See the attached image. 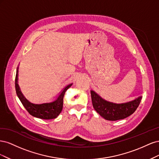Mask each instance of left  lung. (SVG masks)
<instances>
[{
	"mask_svg": "<svg viewBox=\"0 0 159 159\" xmlns=\"http://www.w3.org/2000/svg\"><path fill=\"white\" fill-rule=\"evenodd\" d=\"M93 108L101 116L109 121L123 119L132 115L140 104L142 97L125 103H113L107 102L93 91H91Z\"/></svg>",
	"mask_w": 159,
	"mask_h": 159,
	"instance_id": "1",
	"label": "left lung"
}]
</instances>
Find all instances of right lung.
<instances>
[{"label":"right lung","instance_id":"add662e5","mask_svg":"<svg viewBox=\"0 0 159 159\" xmlns=\"http://www.w3.org/2000/svg\"><path fill=\"white\" fill-rule=\"evenodd\" d=\"M18 70L16 71L15 78V89L16 92L19 99L20 100L23 106L25 107L27 111L32 116L40 118L42 119H55L61 113L62 107H63V100L64 96L66 90L70 88L72 84L67 85L66 87L62 90L60 95L57 97V99L54 102L49 103L43 104H33L24 97L18 85Z\"/></svg>","mask_w":159,"mask_h":159}]
</instances>
